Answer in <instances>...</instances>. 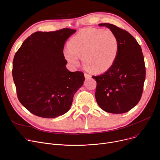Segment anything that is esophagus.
<instances>
[{"label": "esophagus", "instance_id": "34e87169", "mask_svg": "<svg viewBox=\"0 0 160 160\" xmlns=\"http://www.w3.org/2000/svg\"><path fill=\"white\" fill-rule=\"evenodd\" d=\"M84 77H85L86 79H89L91 78V76L90 74L87 73H84Z\"/></svg>", "mask_w": 160, "mask_h": 160}]
</instances>
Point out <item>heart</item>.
<instances>
[{
	"label": "heart",
	"mask_w": 160,
	"mask_h": 160,
	"mask_svg": "<svg viewBox=\"0 0 160 160\" xmlns=\"http://www.w3.org/2000/svg\"><path fill=\"white\" fill-rule=\"evenodd\" d=\"M64 55L69 62L78 65L82 58L84 67L96 73L106 72L118 58L119 41L116 33L101 28L81 30L70 40Z\"/></svg>",
	"instance_id": "1"
}]
</instances>
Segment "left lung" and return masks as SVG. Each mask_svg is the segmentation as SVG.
<instances>
[{
    "mask_svg": "<svg viewBox=\"0 0 160 160\" xmlns=\"http://www.w3.org/2000/svg\"><path fill=\"white\" fill-rule=\"evenodd\" d=\"M114 32L119 41L118 58L112 68L98 76L95 96L99 107L112 114H123L134 108L142 98L145 79L142 50L127 31L109 23L99 24Z\"/></svg>",
    "mask_w": 160,
    "mask_h": 160,
    "instance_id": "left-lung-1",
    "label": "left lung"
}]
</instances>
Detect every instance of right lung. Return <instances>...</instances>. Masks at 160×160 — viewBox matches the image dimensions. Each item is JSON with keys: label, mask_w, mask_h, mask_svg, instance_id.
Returning a JSON list of instances; mask_svg holds the SVG:
<instances>
[{"label": "right lung", "mask_w": 160, "mask_h": 160, "mask_svg": "<svg viewBox=\"0 0 160 160\" xmlns=\"http://www.w3.org/2000/svg\"><path fill=\"white\" fill-rule=\"evenodd\" d=\"M76 32L63 28L35 32L15 53L12 76L17 98L37 116L54 118L65 114L82 85L83 72L67 70L63 53L65 41Z\"/></svg>", "instance_id": "add662e5"}]
</instances>
